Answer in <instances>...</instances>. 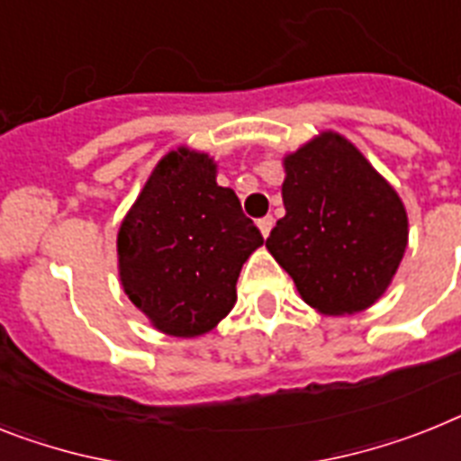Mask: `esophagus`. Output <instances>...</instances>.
Instances as JSON below:
<instances>
[{"mask_svg": "<svg viewBox=\"0 0 461 461\" xmlns=\"http://www.w3.org/2000/svg\"><path fill=\"white\" fill-rule=\"evenodd\" d=\"M258 227H260V231H262V237H269V231H272V227H274V218L272 215H267V218H260L258 220Z\"/></svg>", "mask_w": 461, "mask_h": 461, "instance_id": "esophagus-1", "label": "esophagus"}]
</instances>
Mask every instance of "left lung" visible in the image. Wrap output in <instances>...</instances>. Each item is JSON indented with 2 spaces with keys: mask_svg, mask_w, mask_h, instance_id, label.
<instances>
[{
  "mask_svg": "<svg viewBox=\"0 0 461 461\" xmlns=\"http://www.w3.org/2000/svg\"><path fill=\"white\" fill-rule=\"evenodd\" d=\"M284 168L285 215L267 239V250L321 314L368 309L403 260V201L368 158L332 131L288 154Z\"/></svg>",
  "mask_w": 461,
  "mask_h": 461,
  "instance_id": "8db88e82",
  "label": "left lung"
}]
</instances>
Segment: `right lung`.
I'll use <instances>...</instances> for the list:
<instances>
[{
    "instance_id": "right-lung-1",
    "label": "right lung",
    "mask_w": 461,
    "mask_h": 461,
    "mask_svg": "<svg viewBox=\"0 0 461 461\" xmlns=\"http://www.w3.org/2000/svg\"><path fill=\"white\" fill-rule=\"evenodd\" d=\"M215 173L208 154L177 147L119 227L123 293L166 335L199 338L218 326L237 303L243 262L265 243Z\"/></svg>"
}]
</instances>
